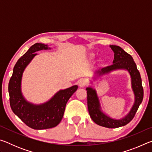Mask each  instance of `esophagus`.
Masks as SVG:
<instances>
[{
  "label": "esophagus",
  "instance_id": "esophagus-1",
  "mask_svg": "<svg viewBox=\"0 0 152 152\" xmlns=\"http://www.w3.org/2000/svg\"><path fill=\"white\" fill-rule=\"evenodd\" d=\"M86 84V81L84 79H81L79 81V86L80 87H84Z\"/></svg>",
  "mask_w": 152,
  "mask_h": 152
}]
</instances>
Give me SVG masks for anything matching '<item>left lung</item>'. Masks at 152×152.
Wrapping results in <instances>:
<instances>
[{"mask_svg": "<svg viewBox=\"0 0 152 152\" xmlns=\"http://www.w3.org/2000/svg\"><path fill=\"white\" fill-rule=\"evenodd\" d=\"M114 51V60L111 66L105 67L97 71L99 76L107 74L117 69H125L132 77V88L134 92L135 101L132 110L125 118L120 120L113 119L104 115L100 109V104L96 92L92 88H87V104L89 115L92 121L97 125L107 128H117L127 125L135 117L139 107L143 101V88L141 84L140 73L137 68L132 56L117 45H110Z\"/></svg>", "mask_w": 152, "mask_h": 152, "instance_id": "obj_1", "label": "left lung"}]
</instances>
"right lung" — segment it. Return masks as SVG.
Instances as JSON below:
<instances>
[{
	"instance_id": "1",
	"label": "right lung",
	"mask_w": 152,
	"mask_h": 152,
	"mask_svg": "<svg viewBox=\"0 0 152 152\" xmlns=\"http://www.w3.org/2000/svg\"><path fill=\"white\" fill-rule=\"evenodd\" d=\"M47 45L35 43L19 59L9 82V101L11 109L19 119L34 129H45L57 126L62 119L67 102L78 88L73 86L57 92L44 104L35 105L25 101L20 91L23 72L28 64L37 55L35 51L48 50Z\"/></svg>"
}]
</instances>
